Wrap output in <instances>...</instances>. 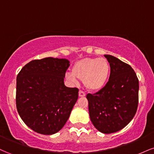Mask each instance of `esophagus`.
<instances>
[{"mask_svg":"<svg viewBox=\"0 0 154 154\" xmlns=\"http://www.w3.org/2000/svg\"><path fill=\"white\" fill-rule=\"evenodd\" d=\"M86 93H85V92H83L82 91H79V97H84L85 96Z\"/></svg>","mask_w":154,"mask_h":154,"instance_id":"34e87169","label":"esophagus"}]
</instances>
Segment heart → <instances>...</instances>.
I'll use <instances>...</instances> for the list:
<instances>
[{
	"instance_id": "heart-1",
	"label": "heart",
	"mask_w": 154,
	"mask_h": 154,
	"mask_svg": "<svg viewBox=\"0 0 154 154\" xmlns=\"http://www.w3.org/2000/svg\"><path fill=\"white\" fill-rule=\"evenodd\" d=\"M110 70V64L105 58H85L77 61L72 72H68L66 76L73 82H77V79L82 80L88 90L97 91L106 85Z\"/></svg>"
}]
</instances>
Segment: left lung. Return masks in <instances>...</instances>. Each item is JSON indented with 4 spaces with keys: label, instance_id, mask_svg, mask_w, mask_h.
I'll use <instances>...</instances> for the list:
<instances>
[{
    "label": "left lung",
    "instance_id": "left-lung-1",
    "mask_svg": "<svg viewBox=\"0 0 154 154\" xmlns=\"http://www.w3.org/2000/svg\"><path fill=\"white\" fill-rule=\"evenodd\" d=\"M111 67L106 85L88 93L90 118L98 131L114 133L123 129L135 116L138 105L139 81L130 65L111 55H104Z\"/></svg>",
    "mask_w": 154,
    "mask_h": 154
}]
</instances>
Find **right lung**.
<instances>
[{"instance_id": "add662e5", "label": "right lung", "mask_w": 154, "mask_h": 154, "mask_svg": "<svg viewBox=\"0 0 154 154\" xmlns=\"http://www.w3.org/2000/svg\"><path fill=\"white\" fill-rule=\"evenodd\" d=\"M69 65L65 59L32 60L17 75V111L23 122L38 133L59 132L77 102L78 88H67L63 82Z\"/></svg>"}]
</instances>
